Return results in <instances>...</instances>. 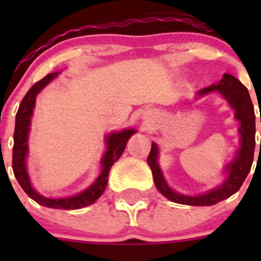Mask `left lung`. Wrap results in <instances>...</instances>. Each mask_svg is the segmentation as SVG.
Returning a JSON list of instances; mask_svg holds the SVG:
<instances>
[{"label":"left lung","mask_w":261,"mask_h":261,"mask_svg":"<svg viewBox=\"0 0 261 261\" xmlns=\"http://www.w3.org/2000/svg\"><path fill=\"white\" fill-rule=\"evenodd\" d=\"M215 91L220 92L236 111V120L240 121L241 123L240 128H239V133L241 135V146L238 150L235 160L231 162L226 168L228 175L222 186L212 189L208 193L189 197L172 191L165 183L162 170L158 165V146L152 143L146 162L151 168L155 186L163 196L175 203L188 204V206H212V204L218 203V202L231 197L240 189L245 178L247 177L250 169H251L255 150V112L249 92L240 81L236 80L233 75L228 74V73L223 74V78L217 84H212V86L201 89L198 94L203 96V94Z\"/></svg>","instance_id":"obj_1"}]
</instances>
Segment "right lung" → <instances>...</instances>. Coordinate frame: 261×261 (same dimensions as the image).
<instances>
[{
  "label": "right lung",
  "instance_id": "1",
  "mask_svg": "<svg viewBox=\"0 0 261 261\" xmlns=\"http://www.w3.org/2000/svg\"><path fill=\"white\" fill-rule=\"evenodd\" d=\"M58 73H50L45 75L43 80L36 82L33 87L28 91L25 97L21 101L20 107L16 114V123H15V133H14V147H12V169L16 177L18 184L21 188L25 191L30 198H33L36 203L41 206L49 207V208L58 210H80L82 207L93 204L107 187V180H109V173L115 162H117L118 158L122 155L125 150L126 144L128 139L131 138L135 130H123L121 133H112L106 138L107 150L102 158V172L96 181L92 184L89 188L82 193L69 198H46V197L40 196L38 192L34 191L31 187L30 180H29L28 170H26V154H28V134L30 130V118L33 116V109L35 106V99L39 92L50 83L53 78L57 77Z\"/></svg>",
  "mask_w": 261,
  "mask_h": 261
}]
</instances>
